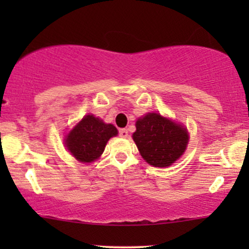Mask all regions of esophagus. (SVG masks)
<instances>
[{
	"instance_id": "esophagus-1",
	"label": "esophagus",
	"mask_w": 249,
	"mask_h": 249,
	"mask_svg": "<svg viewBox=\"0 0 249 249\" xmlns=\"http://www.w3.org/2000/svg\"><path fill=\"white\" fill-rule=\"evenodd\" d=\"M119 136L123 137V138H126L128 136V131L126 128H121V130H119Z\"/></svg>"
}]
</instances>
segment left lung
Instances as JSON below:
<instances>
[{"mask_svg":"<svg viewBox=\"0 0 249 249\" xmlns=\"http://www.w3.org/2000/svg\"><path fill=\"white\" fill-rule=\"evenodd\" d=\"M133 141L142 158L154 167H167L185 152L186 128L159 113H147L136 123Z\"/></svg>","mask_w":249,"mask_h":249,"instance_id":"1","label":"left lung"}]
</instances>
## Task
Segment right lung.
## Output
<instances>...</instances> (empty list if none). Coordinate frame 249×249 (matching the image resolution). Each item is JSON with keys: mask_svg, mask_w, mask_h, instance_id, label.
Returning <instances> with one entry per match:
<instances>
[{"mask_svg": "<svg viewBox=\"0 0 249 249\" xmlns=\"http://www.w3.org/2000/svg\"><path fill=\"white\" fill-rule=\"evenodd\" d=\"M117 133L112 124H105L99 118L88 115L70 131L65 145L77 160L91 162L101 156L108 139Z\"/></svg>", "mask_w": 249, "mask_h": 249, "instance_id": "1", "label": "right lung"}]
</instances>
